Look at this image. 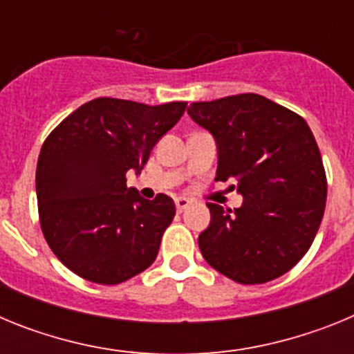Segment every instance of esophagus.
<instances>
[{
	"label": "esophagus",
	"mask_w": 354,
	"mask_h": 354,
	"mask_svg": "<svg viewBox=\"0 0 354 354\" xmlns=\"http://www.w3.org/2000/svg\"><path fill=\"white\" fill-rule=\"evenodd\" d=\"M189 205H192V200H187L186 196H177V198H175V207H177L179 212H183L184 209H187Z\"/></svg>",
	"instance_id": "1"
}]
</instances>
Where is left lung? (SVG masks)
I'll return each mask as SVG.
<instances>
[{"instance_id":"8db88e82","label":"left lung","mask_w":354,"mask_h":354,"mask_svg":"<svg viewBox=\"0 0 354 354\" xmlns=\"http://www.w3.org/2000/svg\"><path fill=\"white\" fill-rule=\"evenodd\" d=\"M187 113L214 136L216 180H236L232 189L245 196L234 211L209 202L200 252L237 283L282 277L308 252L326 207V171L310 127L257 93L193 102Z\"/></svg>"}]
</instances>
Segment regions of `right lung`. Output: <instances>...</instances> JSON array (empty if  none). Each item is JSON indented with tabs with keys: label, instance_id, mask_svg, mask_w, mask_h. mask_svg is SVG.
Returning <instances> with one entry per match:
<instances>
[{
	"label": "right lung",
	"instance_id": "obj_1",
	"mask_svg": "<svg viewBox=\"0 0 354 354\" xmlns=\"http://www.w3.org/2000/svg\"><path fill=\"white\" fill-rule=\"evenodd\" d=\"M186 106L99 97L72 111L46 138L35 175L40 228L72 273L117 286L156 261L175 216L174 200L162 193L142 198L126 186V174L142 171Z\"/></svg>",
	"mask_w": 354,
	"mask_h": 354
}]
</instances>
